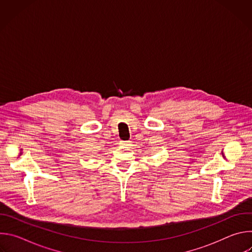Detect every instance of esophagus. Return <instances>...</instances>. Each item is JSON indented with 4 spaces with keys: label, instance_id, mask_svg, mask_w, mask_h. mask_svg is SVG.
Wrapping results in <instances>:
<instances>
[{
    "label": "esophagus",
    "instance_id": "34e87169",
    "mask_svg": "<svg viewBox=\"0 0 252 252\" xmlns=\"http://www.w3.org/2000/svg\"><path fill=\"white\" fill-rule=\"evenodd\" d=\"M123 142H124L125 146H129L130 143H131V141H129V140H128V141H123Z\"/></svg>",
    "mask_w": 252,
    "mask_h": 252
}]
</instances>
